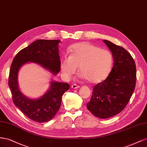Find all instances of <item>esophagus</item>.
I'll list each match as a JSON object with an SVG mask.
<instances>
[{"mask_svg": "<svg viewBox=\"0 0 147 147\" xmlns=\"http://www.w3.org/2000/svg\"><path fill=\"white\" fill-rule=\"evenodd\" d=\"M71 87H72L73 89H77V88H80V86L77 85V84H72V86H71Z\"/></svg>", "mask_w": 147, "mask_h": 147, "instance_id": "1", "label": "esophagus"}]
</instances>
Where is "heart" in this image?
Listing matches in <instances>:
<instances>
[{
    "instance_id": "obj_1",
    "label": "heart",
    "mask_w": 147,
    "mask_h": 147,
    "mask_svg": "<svg viewBox=\"0 0 147 147\" xmlns=\"http://www.w3.org/2000/svg\"><path fill=\"white\" fill-rule=\"evenodd\" d=\"M70 55L62 60L61 69L65 77L74 74L77 68L91 83H97L109 75L113 64L111 53L92 44L82 42L70 48Z\"/></svg>"
}]
</instances>
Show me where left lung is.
Wrapping results in <instances>:
<instances>
[{
	"label": "left lung",
	"instance_id": "8db88e82",
	"mask_svg": "<svg viewBox=\"0 0 147 147\" xmlns=\"http://www.w3.org/2000/svg\"><path fill=\"white\" fill-rule=\"evenodd\" d=\"M103 41L112 53L113 66L107 78L94 86L87 108L96 117L105 119L126 107L136 87V66L124 48L106 40Z\"/></svg>",
	"mask_w": 147,
	"mask_h": 147
}]
</instances>
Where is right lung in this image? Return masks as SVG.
<instances>
[{"label":"right lung","mask_w":147,"mask_h":147,"mask_svg":"<svg viewBox=\"0 0 147 147\" xmlns=\"http://www.w3.org/2000/svg\"><path fill=\"white\" fill-rule=\"evenodd\" d=\"M59 40H37L17 53L11 63L8 86L13 103L26 117L38 123H45L54 117L59 110L62 97L69 89L67 83L52 82L50 89L38 99H30L20 92L18 84V73L21 67L28 62L39 64L57 74L61 70Z\"/></svg>","instance_id":"add662e5"}]
</instances>
